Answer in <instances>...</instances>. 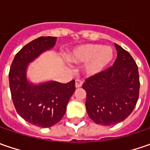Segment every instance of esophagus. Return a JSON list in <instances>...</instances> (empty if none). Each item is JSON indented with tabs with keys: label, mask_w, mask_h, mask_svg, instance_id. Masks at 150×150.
<instances>
[{
	"label": "esophagus",
	"mask_w": 150,
	"mask_h": 150,
	"mask_svg": "<svg viewBox=\"0 0 150 150\" xmlns=\"http://www.w3.org/2000/svg\"><path fill=\"white\" fill-rule=\"evenodd\" d=\"M82 85H83V82H82L81 80L77 79V80L75 81V87H76L77 88H81Z\"/></svg>",
	"instance_id": "34e87169"
}]
</instances>
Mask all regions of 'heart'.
I'll return each mask as SVG.
<instances>
[{"label": "heart", "mask_w": 150, "mask_h": 150, "mask_svg": "<svg viewBox=\"0 0 150 150\" xmlns=\"http://www.w3.org/2000/svg\"><path fill=\"white\" fill-rule=\"evenodd\" d=\"M113 50L110 47L99 44H83L72 49L67 53V59L72 63L82 64L88 76L101 72L112 62Z\"/></svg>", "instance_id": "heart-1"}]
</instances>
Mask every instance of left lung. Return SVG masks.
<instances>
[{
  "label": "left lung",
  "instance_id": "1",
  "mask_svg": "<svg viewBox=\"0 0 150 150\" xmlns=\"http://www.w3.org/2000/svg\"><path fill=\"white\" fill-rule=\"evenodd\" d=\"M118 57L111 67L86 79L85 106L96 124L111 126L124 121L135 107L139 93L138 66L132 56L114 44Z\"/></svg>",
  "mask_w": 150,
  "mask_h": 150
}]
</instances>
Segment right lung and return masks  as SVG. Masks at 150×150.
I'll return each mask as SVG.
<instances>
[{
	"instance_id": "obj_1",
	"label": "right lung",
	"mask_w": 150,
	"mask_h": 150,
	"mask_svg": "<svg viewBox=\"0 0 150 150\" xmlns=\"http://www.w3.org/2000/svg\"><path fill=\"white\" fill-rule=\"evenodd\" d=\"M57 38L41 37L26 44L15 56L9 72V84L16 112L30 124L50 128L60 121L75 91V81L60 83L47 81L35 84L27 78L29 64L52 49Z\"/></svg>"
}]
</instances>
